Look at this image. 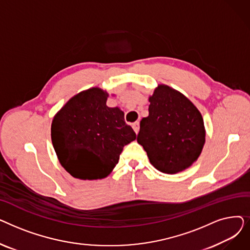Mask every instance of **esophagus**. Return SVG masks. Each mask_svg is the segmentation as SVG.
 <instances>
[{
    "mask_svg": "<svg viewBox=\"0 0 250 250\" xmlns=\"http://www.w3.org/2000/svg\"><path fill=\"white\" fill-rule=\"evenodd\" d=\"M132 126H133V128L135 130V133L138 134L139 133V129H140V123L139 122H135Z\"/></svg>",
    "mask_w": 250,
    "mask_h": 250,
    "instance_id": "obj_1",
    "label": "esophagus"
}]
</instances>
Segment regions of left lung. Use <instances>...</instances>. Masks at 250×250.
<instances>
[{
    "instance_id": "8db88e82",
    "label": "left lung",
    "mask_w": 250,
    "mask_h": 250,
    "mask_svg": "<svg viewBox=\"0 0 250 250\" xmlns=\"http://www.w3.org/2000/svg\"><path fill=\"white\" fill-rule=\"evenodd\" d=\"M149 115L140 124L138 143L159 171L175 174L202 153L206 130L201 112L180 92L159 85L149 97Z\"/></svg>"
}]
</instances>
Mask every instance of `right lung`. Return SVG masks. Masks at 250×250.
Returning <instances> with one entry per match:
<instances>
[{
    "label": "right lung",
    "instance_id": "obj_1",
    "mask_svg": "<svg viewBox=\"0 0 250 250\" xmlns=\"http://www.w3.org/2000/svg\"><path fill=\"white\" fill-rule=\"evenodd\" d=\"M108 94L91 88L72 97L55 115L51 142L61 165L75 178L106 177L125 145L136 140L118 107L106 105Z\"/></svg>",
    "mask_w": 250,
    "mask_h": 250
}]
</instances>
